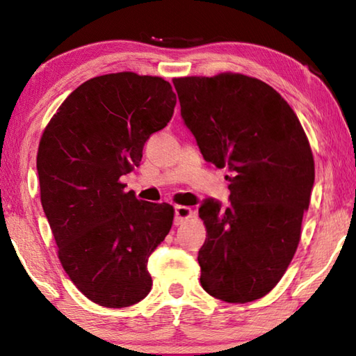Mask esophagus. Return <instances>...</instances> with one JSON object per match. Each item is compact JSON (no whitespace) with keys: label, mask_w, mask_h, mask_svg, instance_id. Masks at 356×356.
<instances>
[{"label":"esophagus","mask_w":356,"mask_h":356,"mask_svg":"<svg viewBox=\"0 0 356 356\" xmlns=\"http://www.w3.org/2000/svg\"><path fill=\"white\" fill-rule=\"evenodd\" d=\"M193 216V210L186 206H176L174 207V222L176 225H182L185 220H188Z\"/></svg>","instance_id":"34e87169"}]
</instances>
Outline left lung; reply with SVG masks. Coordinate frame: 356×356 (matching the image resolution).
Wrapping results in <instances>:
<instances>
[{
  "mask_svg": "<svg viewBox=\"0 0 356 356\" xmlns=\"http://www.w3.org/2000/svg\"><path fill=\"white\" fill-rule=\"evenodd\" d=\"M180 116L204 160L225 168L226 207H200L207 238L201 284L227 303L262 298L297 251L314 185V159L297 114L272 86L242 74L174 78Z\"/></svg>",
  "mask_w": 356,
  "mask_h": 356,
  "instance_id": "left-lung-1",
  "label": "left lung"
}]
</instances>
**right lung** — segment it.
<instances>
[{
    "label": "right lung",
    "instance_id": "add662e5",
    "mask_svg": "<svg viewBox=\"0 0 356 356\" xmlns=\"http://www.w3.org/2000/svg\"><path fill=\"white\" fill-rule=\"evenodd\" d=\"M176 102L160 76H95L63 102L40 138V201L58 257L83 295L105 308H127L152 287L147 261L174 209L136 200L119 179L140 166L144 143L166 127Z\"/></svg>",
    "mask_w": 356,
    "mask_h": 356
}]
</instances>
